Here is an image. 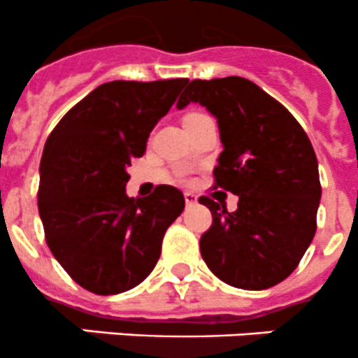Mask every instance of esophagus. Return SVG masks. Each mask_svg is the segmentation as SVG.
<instances>
[{
    "label": "esophagus",
    "instance_id": "obj_1",
    "mask_svg": "<svg viewBox=\"0 0 358 358\" xmlns=\"http://www.w3.org/2000/svg\"><path fill=\"white\" fill-rule=\"evenodd\" d=\"M184 200H186V205H194L198 201V196L193 193H184Z\"/></svg>",
    "mask_w": 358,
    "mask_h": 358
}]
</instances>
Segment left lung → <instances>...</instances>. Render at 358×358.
Returning a JSON list of instances; mask_svg holds the SVG:
<instances>
[{
  "instance_id": "8db88e82",
  "label": "left lung",
  "mask_w": 358,
  "mask_h": 358,
  "mask_svg": "<svg viewBox=\"0 0 358 358\" xmlns=\"http://www.w3.org/2000/svg\"><path fill=\"white\" fill-rule=\"evenodd\" d=\"M189 102L217 120L224 150L214 187L238 196L235 212L200 196L212 212L201 257L233 287H273L296 270L317 229L322 187L313 146L298 120L245 78L193 80L178 109Z\"/></svg>"
}]
</instances>
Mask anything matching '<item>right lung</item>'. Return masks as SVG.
I'll list each match as a JSON object with an SVG mask.
<instances>
[{
	"mask_svg": "<svg viewBox=\"0 0 358 358\" xmlns=\"http://www.w3.org/2000/svg\"><path fill=\"white\" fill-rule=\"evenodd\" d=\"M187 83L109 81L64 115L45 144L38 210L60 266L94 294L139 285L160 259L169 226L184 210L182 193L158 186L129 198L127 169Z\"/></svg>",
	"mask_w": 358,
	"mask_h": 358,
	"instance_id": "add662e5",
	"label": "right lung"
}]
</instances>
